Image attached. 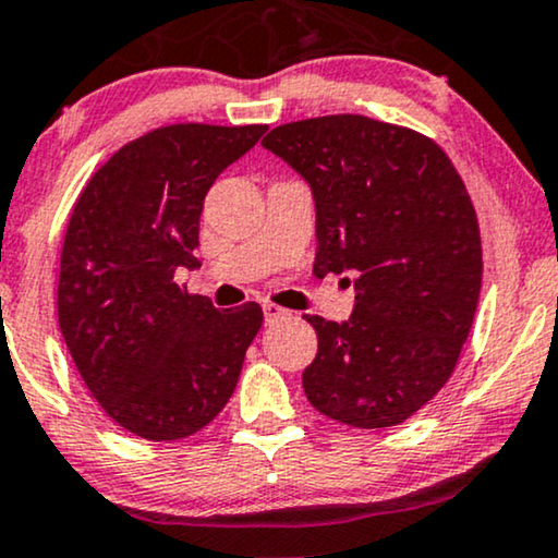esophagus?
Segmentation results:
<instances>
[{
	"mask_svg": "<svg viewBox=\"0 0 558 558\" xmlns=\"http://www.w3.org/2000/svg\"><path fill=\"white\" fill-rule=\"evenodd\" d=\"M263 312H265L267 324L283 322V319H288V316H291V312H286V308L278 306V303H263Z\"/></svg>",
	"mask_w": 558,
	"mask_h": 558,
	"instance_id": "34e87169",
	"label": "esophagus"
}]
</instances>
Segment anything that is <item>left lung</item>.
<instances>
[{"mask_svg": "<svg viewBox=\"0 0 558 558\" xmlns=\"http://www.w3.org/2000/svg\"><path fill=\"white\" fill-rule=\"evenodd\" d=\"M263 146L312 185L316 278H355L348 322L303 316L319 337L306 399L350 427L399 425L448 384L474 324L482 236L469 190L433 138L350 112L278 125Z\"/></svg>", "mask_w": 558, "mask_h": 558, "instance_id": "left-lung-1", "label": "left lung"}]
</instances>
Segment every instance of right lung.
I'll list each match as a JSON object with an SVG mask.
<instances>
[{"instance_id": "add662e5", "label": "right lung", "mask_w": 558, "mask_h": 558, "mask_svg": "<svg viewBox=\"0 0 558 558\" xmlns=\"http://www.w3.org/2000/svg\"><path fill=\"white\" fill-rule=\"evenodd\" d=\"M267 125L174 123L118 149L76 197L61 250L59 327L92 397L146 440L214 422L263 327L250 301L218 312L174 283L206 193Z\"/></svg>"}]
</instances>
